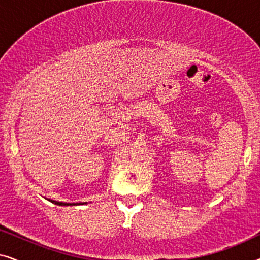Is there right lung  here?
Listing matches in <instances>:
<instances>
[{
	"instance_id": "1",
	"label": "right lung",
	"mask_w": 260,
	"mask_h": 260,
	"mask_svg": "<svg viewBox=\"0 0 260 260\" xmlns=\"http://www.w3.org/2000/svg\"><path fill=\"white\" fill-rule=\"evenodd\" d=\"M54 202V204H56V205H59V206H71V205H76V204H63V202H55V201H53Z\"/></svg>"
}]
</instances>
